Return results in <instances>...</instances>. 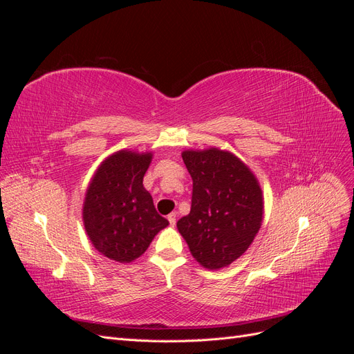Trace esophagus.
<instances>
[{
	"label": "esophagus",
	"instance_id": "1",
	"mask_svg": "<svg viewBox=\"0 0 354 354\" xmlns=\"http://www.w3.org/2000/svg\"><path fill=\"white\" fill-rule=\"evenodd\" d=\"M168 221H169L171 226H176V223H177V214H176V212H171L169 216H168Z\"/></svg>",
	"mask_w": 354,
	"mask_h": 354
}]
</instances>
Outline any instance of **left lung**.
Segmentation results:
<instances>
[{
  "label": "left lung",
  "instance_id": "1",
  "mask_svg": "<svg viewBox=\"0 0 354 354\" xmlns=\"http://www.w3.org/2000/svg\"><path fill=\"white\" fill-rule=\"evenodd\" d=\"M183 162L194 180L189 216L177 229L196 261L221 269L250 248L263 220L257 178L239 158L212 147L186 151Z\"/></svg>",
  "mask_w": 354,
  "mask_h": 354
}]
</instances>
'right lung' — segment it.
<instances>
[{
    "label": "right lung",
    "mask_w": 354,
    "mask_h": 354,
    "mask_svg": "<svg viewBox=\"0 0 354 354\" xmlns=\"http://www.w3.org/2000/svg\"><path fill=\"white\" fill-rule=\"evenodd\" d=\"M151 153L121 151L97 169L84 202V226L94 248L120 263L138 259L168 220L155 209L143 177Z\"/></svg>",
    "instance_id": "right-lung-1"
}]
</instances>
